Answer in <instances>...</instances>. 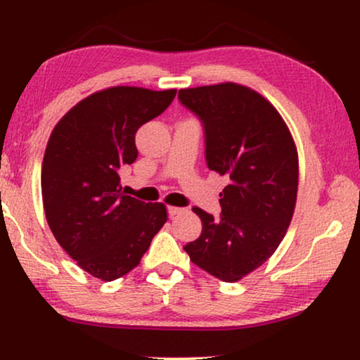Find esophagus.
<instances>
[{
	"mask_svg": "<svg viewBox=\"0 0 360 360\" xmlns=\"http://www.w3.org/2000/svg\"><path fill=\"white\" fill-rule=\"evenodd\" d=\"M167 211H169V216H170V218H174V216L180 214L181 211H184V208H176V206H169V208H167Z\"/></svg>",
	"mask_w": 360,
	"mask_h": 360,
	"instance_id": "1",
	"label": "esophagus"
}]
</instances>
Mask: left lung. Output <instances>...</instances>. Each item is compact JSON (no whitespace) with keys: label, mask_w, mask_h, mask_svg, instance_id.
Here are the masks:
<instances>
[{"label":"left lung","mask_w":360,"mask_h":360,"mask_svg":"<svg viewBox=\"0 0 360 360\" xmlns=\"http://www.w3.org/2000/svg\"><path fill=\"white\" fill-rule=\"evenodd\" d=\"M179 100L198 117L210 170L224 175L221 214L198 206L200 238L184 245L190 260L223 282L260 267L282 243L298 190V155L278 111L236 83L186 88Z\"/></svg>","instance_id":"obj_1"}]
</instances>
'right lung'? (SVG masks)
<instances>
[{"instance_id":"1","label":"right lung","mask_w":360,"mask_h":360,"mask_svg":"<svg viewBox=\"0 0 360 360\" xmlns=\"http://www.w3.org/2000/svg\"><path fill=\"white\" fill-rule=\"evenodd\" d=\"M175 93L136 86L93 93L49 139L41 179L49 228L85 272L105 282L131 272L167 221L162 203L122 193L120 172L137 159V129L160 116Z\"/></svg>"}]
</instances>
